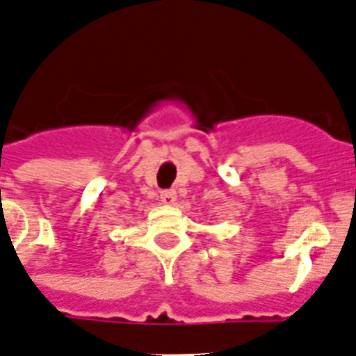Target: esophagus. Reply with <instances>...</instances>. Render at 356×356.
<instances>
[{"label":"esophagus","mask_w":356,"mask_h":356,"mask_svg":"<svg viewBox=\"0 0 356 356\" xmlns=\"http://www.w3.org/2000/svg\"><path fill=\"white\" fill-rule=\"evenodd\" d=\"M159 198H161V202L165 206H172V204H175V200H177V195H175L174 190H165L161 191Z\"/></svg>","instance_id":"obj_1"}]
</instances>
